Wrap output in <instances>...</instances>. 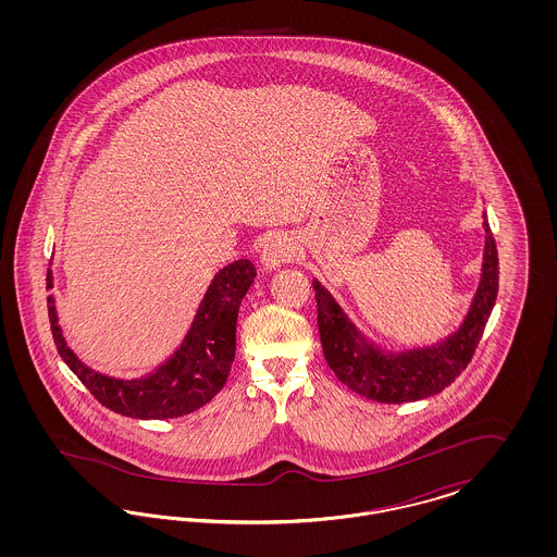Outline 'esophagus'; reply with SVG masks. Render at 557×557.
<instances>
[{
  "mask_svg": "<svg viewBox=\"0 0 557 557\" xmlns=\"http://www.w3.org/2000/svg\"><path fill=\"white\" fill-rule=\"evenodd\" d=\"M296 259V246L288 236H275L269 239L263 248L261 261L267 269L286 265Z\"/></svg>",
  "mask_w": 557,
  "mask_h": 557,
  "instance_id": "esophagus-1",
  "label": "esophagus"
}]
</instances>
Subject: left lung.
Listing matches in <instances>:
<instances>
[{
    "label": "left lung",
    "instance_id": "1",
    "mask_svg": "<svg viewBox=\"0 0 557 557\" xmlns=\"http://www.w3.org/2000/svg\"><path fill=\"white\" fill-rule=\"evenodd\" d=\"M486 244L476 298L461 327L445 343L397 357L373 350L345 318L330 292L313 282L325 361L350 391L377 403H411L438 395L468 368L499 292V257L486 214Z\"/></svg>",
    "mask_w": 557,
    "mask_h": 557
}]
</instances>
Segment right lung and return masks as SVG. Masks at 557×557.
Instances as JSON below:
<instances>
[{"instance_id": "add662e5", "label": "right lung", "mask_w": 557, "mask_h": 557, "mask_svg": "<svg viewBox=\"0 0 557 557\" xmlns=\"http://www.w3.org/2000/svg\"><path fill=\"white\" fill-rule=\"evenodd\" d=\"M255 277L257 269L246 259L221 269L212 280L182 348L157 373L144 380H112L85 368L60 334L50 296L48 315L53 343L81 384L110 411L137 420L180 418L207 405L225 386L236 357L239 302ZM48 286H52L50 273Z\"/></svg>"}]
</instances>
